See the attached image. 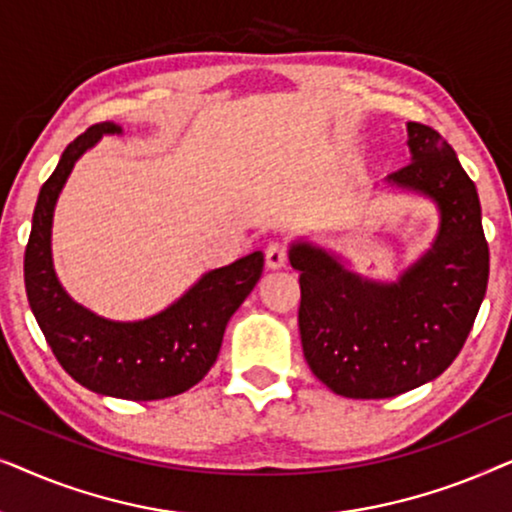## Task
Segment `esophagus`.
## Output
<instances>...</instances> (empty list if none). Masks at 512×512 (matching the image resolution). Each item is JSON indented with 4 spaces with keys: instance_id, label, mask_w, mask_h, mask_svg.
Returning a JSON list of instances; mask_svg holds the SVG:
<instances>
[{
    "instance_id": "1",
    "label": "esophagus",
    "mask_w": 512,
    "mask_h": 512,
    "mask_svg": "<svg viewBox=\"0 0 512 512\" xmlns=\"http://www.w3.org/2000/svg\"><path fill=\"white\" fill-rule=\"evenodd\" d=\"M286 258H289V251L282 242H270L268 249H265V265L270 270H279L286 265Z\"/></svg>"
}]
</instances>
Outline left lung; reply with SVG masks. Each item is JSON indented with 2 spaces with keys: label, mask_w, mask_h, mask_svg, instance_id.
I'll list each match as a JSON object with an SVG mask.
<instances>
[{
  "label": "left lung",
  "mask_w": 512,
  "mask_h": 512,
  "mask_svg": "<svg viewBox=\"0 0 512 512\" xmlns=\"http://www.w3.org/2000/svg\"><path fill=\"white\" fill-rule=\"evenodd\" d=\"M412 163L391 186L438 205L436 242L398 282H373L338 256L293 242L307 366L345 398H391L436 380L464 347L485 298L489 247L475 184L436 130L408 123Z\"/></svg>",
  "instance_id": "obj_1"
}]
</instances>
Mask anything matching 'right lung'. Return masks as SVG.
Here are the masks:
<instances>
[{"instance_id": "1", "label": "right lung", "mask_w": 512, "mask_h": 512, "mask_svg": "<svg viewBox=\"0 0 512 512\" xmlns=\"http://www.w3.org/2000/svg\"><path fill=\"white\" fill-rule=\"evenodd\" d=\"M118 132L109 121L90 125L41 186L25 249V291L55 359L81 387L125 401H158L184 394L209 373L228 319L263 275V254L207 272L177 303L142 321H111L74 303L53 270V209L76 160L102 135Z\"/></svg>"}]
</instances>
